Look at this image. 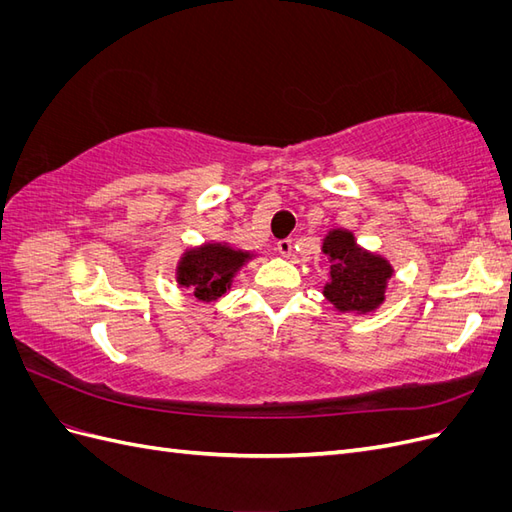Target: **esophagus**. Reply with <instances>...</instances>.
Returning a JSON list of instances; mask_svg holds the SVG:
<instances>
[{
	"label": "esophagus",
	"mask_w": 512,
	"mask_h": 512,
	"mask_svg": "<svg viewBox=\"0 0 512 512\" xmlns=\"http://www.w3.org/2000/svg\"><path fill=\"white\" fill-rule=\"evenodd\" d=\"M275 250H277V254L280 256H290V252H292V241L290 239H282V241H277L275 243Z\"/></svg>",
	"instance_id": "esophagus-1"
}]
</instances>
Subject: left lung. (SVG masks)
<instances>
[{"label":"left lung","mask_w":512,"mask_h":512,"mask_svg":"<svg viewBox=\"0 0 512 512\" xmlns=\"http://www.w3.org/2000/svg\"><path fill=\"white\" fill-rule=\"evenodd\" d=\"M322 254L329 260V282L322 288L324 299L342 314L376 312L395 273L391 262L361 247L346 228H331L324 235Z\"/></svg>","instance_id":"8db88e82"}]
</instances>
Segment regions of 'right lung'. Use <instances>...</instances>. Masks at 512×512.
Instances as JSON below:
<instances>
[{
    "mask_svg": "<svg viewBox=\"0 0 512 512\" xmlns=\"http://www.w3.org/2000/svg\"><path fill=\"white\" fill-rule=\"evenodd\" d=\"M252 258V252L237 250L226 241H209L188 247L181 254L175 280L179 286L190 288L198 301L213 303L232 288L237 271Z\"/></svg>",
    "mask_w": 512,
    "mask_h": 512,
    "instance_id": "add662e5",
    "label": "right lung"
}]
</instances>
